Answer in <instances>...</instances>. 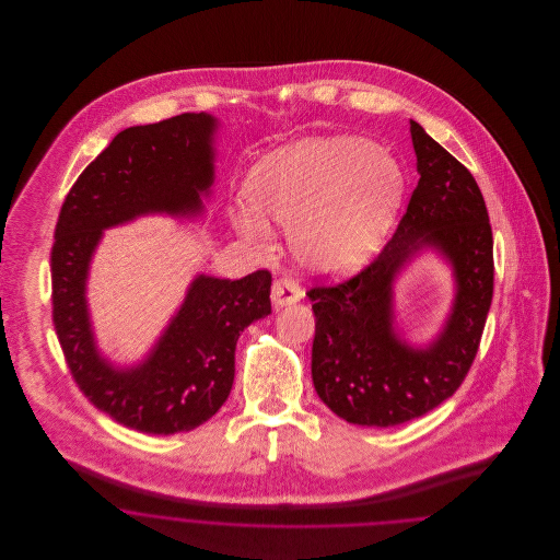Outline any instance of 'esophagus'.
<instances>
[{
  "label": "esophagus",
  "mask_w": 560,
  "mask_h": 560,
  "mask_svg": "<svg viewBox=\"0 0 560 560\" xmlns=\"http://www.w3.org/2000/svg\"><path fill=\"white\" fill-rule=\"evenodd\" d=\"M270 298H272V304H275L277 308H283V306H288V304L298 302V300L302 298V290L298 288V283H295L293 279L283 277V279H277V281L272 283Z\"/></svg>",
  "instance_id": "esophagus-1"
}]
</instances>
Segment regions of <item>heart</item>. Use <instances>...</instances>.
<instances>
[{
    "instance_id": "heart-1",
    "label": "heart",
    "mask_w": 560,
    "mask_h": 560,
    "mask_svg": "<svg viewBox=\"0 0 560 560\" xmlns=\"http://www.w3.org/2000/svg\"><path fill=\"white\" fill-rule=\"evenodd\" d=\"M402 192L399 163L361 136L288 144L260 161L247 183L252 208L292 231L293 254L317 275L365 265L386 237ZM256 212L240 206L231 218L245 240L268 247L272 231Z\"/></svg>"
}]
</instances>
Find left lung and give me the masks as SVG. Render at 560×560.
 <instances>
[{"instance_id": "obj_1", "label": "left lung", "mask_w": 560, "mask_h": 560, "mask_svg": "<svg viewBox=\"0 0 560 560\" xmlns=\"http://www.w3.org/2000/svg\"><path fill=\"white\" fill-rule=\"evenodd\" d=\"M409 132L420 180L397 233L359 275L306 293L315 313V390L359 427H399L450 399L477 357L493 298V235L477 180L418 121ZM428 246L453 265L456 295L444 331L416 349L394 327L392 290Z\"/></svg>"}]
</instances>
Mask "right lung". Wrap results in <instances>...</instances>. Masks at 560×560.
Returning <instances> with one entry per match:
<instances>
[{
	"mask_svg": "<svg viewBox=\"0 0 560 560\" xmlns=\"http://www.w3.org/2000/svg\"><path fill=\"white\" fill-rule=\"evenodd\" d=\"M215 128L208 113H183L117 133L81 172L54 231V329L71 375L94 407L147 434L208 422L231 395L241 331L270 315L268 270L237 281L197 275L142 363L115 368L94 340L85 281L103 231L144 213L203 212Z\"/></svg>",
	"mask_w": 560,
	"mask_h": 560,
	"instance_id": "add662e5",
	"label": "right lung"
}]
</instances>
